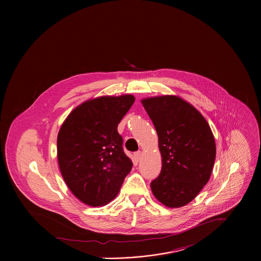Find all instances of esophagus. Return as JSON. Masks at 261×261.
<instances>
[{"label": "esophagus", "instance_id": "1", "mask_svg": "<svg viewBox=\"0 0 261 261\" xmlns=\"http://www.w3.org/2000/svg\"><path fill=\"white\" fill-rule=\"evenodd\" d=\"M134 156H135L136 161H137V162H139V161L141 160V158H142V151H141V150L136 151V152L134 153Z\"/></svg>", "mask_w": 261, "mask_h": 261}]
</instances>
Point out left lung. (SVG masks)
Segmentation results:
<instances>
[{"mask_svg":"<svg viewBox=\"0 0 261 261\" xmlns=\"http://www.w3.org/2000/svg\"><path fill=\"white\" fill-rule=\"evenodd\" d=\"M159 138L162 171L151 181L154 197L179 208L191 202L210 179L216 156L212 130L193 106L174 95L142 100Z\"/></svg>","mask_w":261,"mask_h":261,"instance_id":"1","label":"left lung"}]
</instances>
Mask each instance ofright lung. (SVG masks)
Segmentation results:
<instances>
[{"mask_svg":"<svg viewBox=\"0 0 261 261\" xmlns=\"http://www.w3.org/2000/svg\"><path fill=\"white\" fill-rule=\"evenodd\" d=\"M134 102L130 94L94 98L77 107L61 125L57 156L62 177L89 206L111 202L133 168L117 125Z\"/></svg>","mask_w":261,"mask_h":261,"instance_id":"right-lung-1","label":"right lung"}]
</instances>
